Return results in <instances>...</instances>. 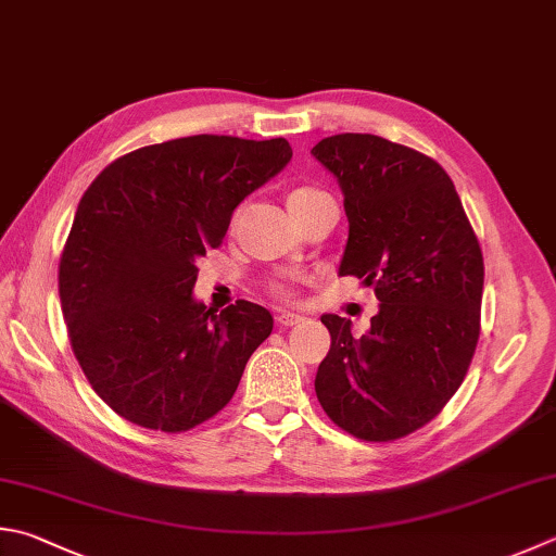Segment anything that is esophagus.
Segmentation results:
<instances>
[{"label":"esophagus","mask_w":556,"mask_h":556,"mask_svg":"<svg viewBox=\"0 0 556 556\" xmlns=\"http://www.w3.org/2000/svg\"><path fill=\"white\" fill-rule=\"evenodd\" d=\"M276 321L280 324V327H295V324L305 321V317H302V314H295V312L282 309V312H278V314H276Z\"/></svg>","instance_id":"obj_1"}]
</instances>
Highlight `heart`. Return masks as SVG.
<instances>
[{"mask_svg": "<svg viewBox=\"0 0 556 556\" xmlns=\"http://www.w3.org/2000/svg\"><path fill=\"white\" fill-rule=\"evenodd\" d=\"M314 195H321V193L314 191V188H295V191H290V195H288V205H295V203H300V201H307V198H314ZM278 295L288 298L290 290L278 288Z\"/></svg>", "mask_w": 556, "mask_h": 556, "instance_id": "b5f03b06", "label": "heart"}]
</instances>
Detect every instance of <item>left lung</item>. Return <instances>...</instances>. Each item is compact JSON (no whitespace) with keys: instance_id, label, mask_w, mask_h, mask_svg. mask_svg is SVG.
I'll return each instance as SVG.
<instances>
[{"instance_id":"1","label":"left lung","mask_w":556,"mask_h":556,"mask_svg":"<svg viewBox=\"0 0 556 556\" xmlns=\"http://www.w3.org/2000/svg\"><path fill=\"white\" fill-rule=\"evenodd\" d=\"M337 176L349 217L339 276L375 288L363 337L324 314L331 349L314 380L333 424L361 441H396L441 414L479 339L484 258L463 201L431 156L368 132L312 148Z\"/></svg>"}]
</instances>
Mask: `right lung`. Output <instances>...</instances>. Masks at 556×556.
<instances>
[{"mask_svg":"<svg viewBox=\"0 0 556 556\" xmlns=\"http://www.w3.org/2000/svg\"><path fill=\"white\" fill-rule=\"evenodd\" d=\"M290 160L282 138L191 135L123 154L81 195L60 302L72 351L115 414L181 433L232 400L274 317L247 300L219 314L198 302L195 261Z\"/></svg>","mask_w":556,"mask_h":556,"instance_id":"obj_1","label":"right lung"}]
</instances>
